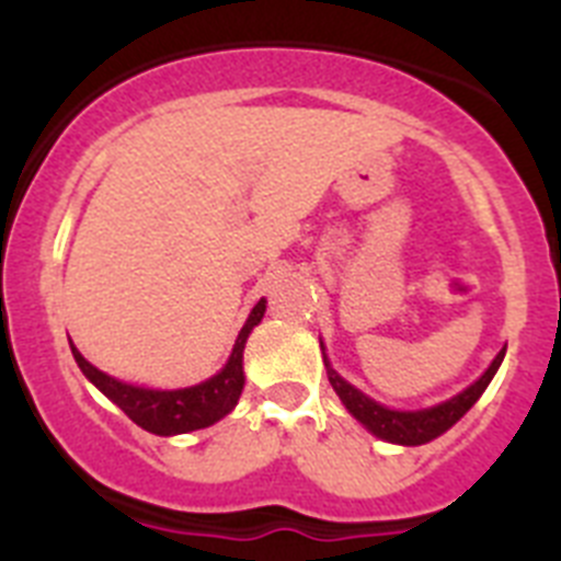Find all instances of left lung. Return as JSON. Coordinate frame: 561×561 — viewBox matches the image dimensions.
<instances>
[{
  "instance_id": "8db88e82",
  "label": "left lung",
  "mask_w": 561,
  "mask_h": 561,
  "mask_svg": "<svg viewBox=\"0 0 561 561\" xmlns=\"http://www.w3.org/2000/svg\"><path fill=\"white\" fill-rule=\"evenodd\" d=\"M503 356H505V351H500V354L494 356L492 365H489V370H485V374L480 376L474 385H469L463 393H458L455 399L444 401V404H438V408L419 410V413H399V410L381 408V404H376L374 399H368L365 393H359L356 388H351L348 381L340 379V376L331 370V365L325 356H323V362H325V370H329L331 388L336 390V396L342 399V404L348 408V413L354 415L356 421H362V424H365V427H368L374 435H379V438L393 440V444H408V447H419V444H427V440L438 438L440 433H447L455 421L463 419L466 410L472 408L474 401L483 396V390L489 388V381H492V376L497 374Z\"/></svg>"
}]
</instances>
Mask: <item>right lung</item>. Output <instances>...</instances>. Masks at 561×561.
Masks as SVG:
<instances>
[{
	"label": "right lung",
	"mask_w": 561,
	"mask_h": 561,
	"mask_svg": "<svg viewBox=\"0 0 561 561\" xmlns=\"http://www.w3.org/2000/svg\"><path fill=\"white\" fill-rule=\"evenodd\" d=\"M266 300H257L255 309L247 317L244 329L238 334L236 348H232L230 362L225 365L221 374H216L213 379L202 381L196 388L185 390H146L134 388L126 381H117L112 376H106L103 370H98L95 365H89L81 356V351L72 345V356H76L78 368L83 370L92 385L101 390L106 399H112L128 419L137 424V427L148 430L153 435H180V433H193V430H205L210 424H216L219 419H225L232 408H236L241 388H244V368H241V359H244V342L250 336V331L261 323L264 317Z\"/></svg>",
	"instance_id": "add662e5"
}]
</instances>
